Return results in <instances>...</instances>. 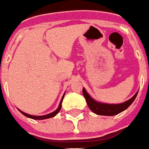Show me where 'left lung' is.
I'll use <instances>...</instances> for the list:
<instances>
[{"instance_id":"1","label":"left lung","mask_w":149,"mask_h":149,"mask_svg":"<svg viewBox=\"0 0 149 149\" xmlns=\"http://www.w3.org/2000/svg\"><path fill=\"white\" fill-rule=\"evenodd\" d=\"M82 93L85 99L86 100L89 109L94 113H95L97 115H102V116H114L125 111V109H128L130 104L134 102V100H135L136 96L138 95V92H136L132 98H130V100L125 101L124 103L118 104H110L101 103V102H98L95 100L88 94L85 88H83Z\"/></svg>"}]
</instances>
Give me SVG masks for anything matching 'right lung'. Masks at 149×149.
I'll use <instances>...</instances> for the list:
<instances>
[{
    "label": "right lung",
    "instance_id": "add662e5",
    "mask_svg": "<svg viewBox=\"0 0 149 149\" xmlns=\"http://www.w3.org/2000/svg\"><path fill=\"white\" fill-rule=\"evenodd\" d=\"M64 95H65V93L63 94V95L62 97V100L60 101V103H59V105H58V109L53 112V113H50L49 114H46V115H43V116H33V115H30V114H28V113H24L23 111H21V110H19L18 109L20 113H22V114H24L25 117H29V118H31V119H34V120H44V119H48V118H51V117H54V116H56L58 112L60 111V109H61L62 107V102H63V97H64Z\"/></svg>",
    "mask_w": 149,
    "mask_h": 149
}]
</instances>
